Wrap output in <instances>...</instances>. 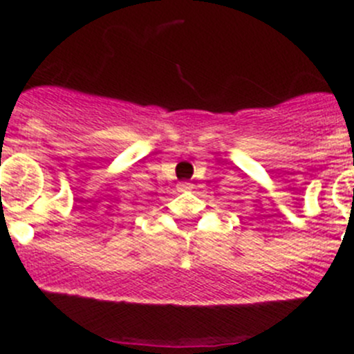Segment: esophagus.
<instances>
[{"mask_svg": "<svg viewBox=\"0 0 354 354\" xmlns=\"http://www.w3.org/2000/svg\"><path fill=\"white\" fill-rule=\"evenodd\" d=\"M192 188V185L187 183V181H181V183H178V192H185V190H190Z\"/></svg>", "mask_w": 354, "mask_h": 354, "instance_id": "1", "label": "esophagus"}]
</instances>
